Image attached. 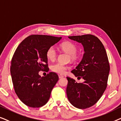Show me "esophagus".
Here are the masks:
<instances>
[{
	"label": "esophagus",
	"instance_id": "1",
	"mask_svg": "<svg viewBox=\"0 0 121 121\" xmlns=\"http://www.w3.org/2000/svg\"><path fill=\"white\" fill-rule=\"evenodd\" d=\"M64 77V76L63 75H59V78H62V77Z\"/></svg>",
	"mask_w": 121,
	"mask_h": 121
}]
</instances>
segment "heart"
Masks as SVG:
<instances>
[{
    "label": "heart",
    "mask_w": 121,
    "mask_h": 121,
    "mask_svg": "<svg viewBox=\"0 0 121 121\" xmlns=\"http://www.w3.org/2000/svg\"><path fill=\"white\" fill-rule=\"evenodd\" d=\"M60 48L62 51L70 55V59H71V60H76L78 59V57L77 54L78 48L76 45L74 43L70 41L64 42L60 45ZM46 55L49 60L53 61L56 59L57 56V52L54 46H51L48 48L46 51ZM69 69V66L62 65L60 63L53 64L51 67V70L53 72L61 74L65 73L67 69Z\"/></svg>",
    "instance_id": "obj_1"
}]
</instances>
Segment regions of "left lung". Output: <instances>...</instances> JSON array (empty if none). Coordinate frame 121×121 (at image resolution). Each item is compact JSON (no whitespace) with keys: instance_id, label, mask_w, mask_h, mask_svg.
<instances>
[{"instance_id":"left-lung-1","label":"left lung","mask_w":121,"mask_h":121,"mask_svg":"<svg viewBox=\"0 0 121 121\" xmlns=\"http://www.w3.org/2000/svg\"><path fill=\"white\" fill-rule=\"evenodd\" d=\"M69 38L81 43L84 47L81 61L71 72L85 81L77 83L72 78L66 77L67 96L75 107L87 108L97 102L107 87L110 69L108 59L102 42L95 35L86 34Z\"/></svg>"}]
</instances>
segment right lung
Here are the masks:
<instances>
[{"instance_id":"right-lung-1","label":"right lung","mask_w":121,"mask_h":121,"mask_svg":"<svg viewBox=\"0 0 121 121\" xmlns=\"http://www.w3.org/2000/svg\"><path fill=\"white\" fill-rule=\"evenodd\" d=\"M61 39L50 35H31L16 49L11 61L10 73L16 94L25 105L39 108L49 101L59 76L55 72H50L41 77L39 72L49 70L46 51Z\"/></svg>"}]
</instances>
